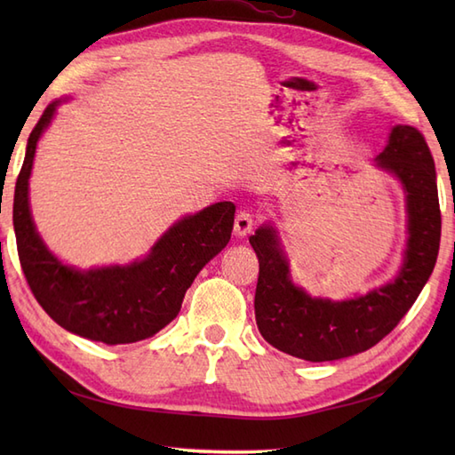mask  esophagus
I'll return each mask as SVG.
<instances>
[{
  "label": "esophagus",
  "mask_w": 455,
  "mask_h": 455,
  "mask_svg": "<svg viewBox=\"0 0 455 455\" xmlns=\"http://www.w3.org/2000/svg\"><path fill=\"white\" fill-rule=\"evenodd\" d=\"M252 228H254L252 215H250V212H246V211H240L236 219H235V236L244 238L246 235L252 233Z\"/></svg>",
  "instance_id": "34e87169"
}]
</instances>
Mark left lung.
<instances>
[{"mask_svg":"<svg viewBox=\"0 0 455 455\" xmlns=\"http://www.w3.org/2000/svg\"><path fill=\"white\" fill-rule=\"evenodd\" d=\"M375 164L391 172L407 193L409 240L393 282L346 301L311 297L291 282L274 227H259L250 236L259 262L256 324L277 350L307 362H332L370 350L399 324L427 285L442 233L436 168L428 144L419 129L397 124Z\"/></svg>","mask_w":455,"mask_h":455,"instance_id":"8db88e82","label":"left lung"}]
</instances>
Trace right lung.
<instances>
[{"label": "right lung", "mask_w": 455, "mask_h": 455, "mask_svg": "<svg viewBox=\"0 0 455 455\" xmlns=\"http://www.w3.org/2000/svg\"><path fill=\"white\" fill-rule=\"evenodd\" d=\"M62 101H52L28 137L13 197L19 262L35 299L56 324L88 340L131 344L150 338L178 316L183 295L209 259L228 244L235 205L220 201L183 217L129 266L76 269L62 264L38 236L28 207L36 142Z\"/></svg>", "instance_id": "1"}]
</instances>
